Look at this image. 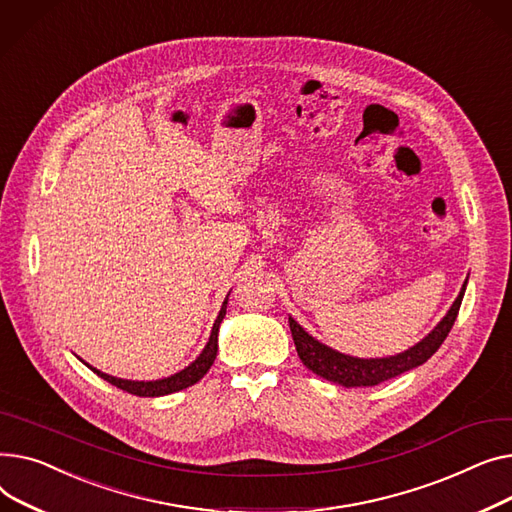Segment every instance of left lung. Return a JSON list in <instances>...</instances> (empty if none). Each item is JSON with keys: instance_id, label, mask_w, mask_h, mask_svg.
Listing matches in <instances>:
<instances>
[{"instance_id": "left-lung-1", "label": "left lung", "mask_w": 512, "mask_h": 512, "mask_svg": "<svg viewBox=\"0 0 512 512\" xmlns=\"http://www.w3.org/2000/svg\"><path fill=\"white\" fill-rule=\"evenodd\" d=\"M467 281H469V277L465 279L457 299L453 302V306H450V310L444 314V318L430 330V333L422 341L415 343L407 351H401L397 355H388V357H370V359L353 357V355L341 353L333 347L320 343L318 339H314L308 333L302 324L289 316V328H291V337H293L297 355L304 362V366L308 370H312L316 376L335 382V384H341L345 388L376 386L384 380L401 376L417 366L426 364L428 359L438 351V347L444 343V339L450 333V328H453V324L457 320Z\"/></svg>"}]
</instances>
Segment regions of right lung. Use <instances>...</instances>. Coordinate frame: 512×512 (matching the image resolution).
I'll return each mask as SVG.
<instances>
[{
    "mask_svg": "<svg viewBox=\"0 0 512 512\" xmlns=\"http://www.w3.org/2000/svg\"><path fill=\"white\" fill-rule=\"evenodd\" d=\"M227 299H229V293L225 297V302L221 306V312L213 324V330H210V337H208V343L204 345L202 353L194 359V362L190 366H186L184 370H179L167 378H159V380H126V378H117V376H109L93 366H86L93 370L97 376H101L103 380H107L109 384L117 386L126 390V393L130 395H136V397H163V395H171V393H177V390H184L192 384H196L208 370L210 366L215 364V357H217V351H219V326L227 314Z\"/></svg>",
    "mask_w": 512,
    "mask_h": 512,
    "instance_id": "add662e5",
    "label": "right lung"
}]
</instances>
